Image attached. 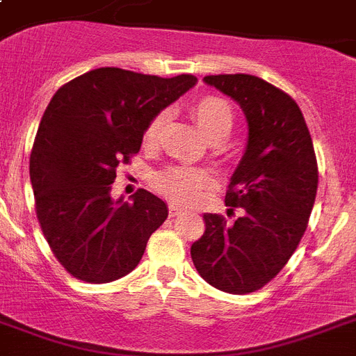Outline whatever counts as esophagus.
Listing matches in <instances>:
<instances>
[{
    "instance_id": "1",
    "label": "esophagus",
    "mask_w": 356,
    "mask_h": 356,
    "mask_svg": "<svg viewBox=\"0 0 356 356\" xmlns=\"http://www.w3.org/2000/svg\"><path fill=\"white\" fill-rule=\"evenodd\" d=\"M181 214H183V211H181V209H179V207L170 205V216L175 218V216H181Z\"/></svg>"
}]
</instances>
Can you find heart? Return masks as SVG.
I'll return each instance as SVG.
<instances>
[{
  "label": "heart",
  "instance_id": "heart-1",
  "mask_svg": "<svg viewBox=\"0 0 356 356\" xmlns=\"http://www.w3.org/2000/svg\"><path fill=\"white\" fill-rule=\"evenodd\" d=\"M190 114L200 125L201 133L211 142H220L225 138L234 125V113L231 105L223 97L212 96V94L197 97L190 107ZM164 122H166V113L155 114L149 120L144 131V145L151 147L159 142ZM153 183H155V188L166 195L168 200L175 201L179 205H192L200 200L203 190L211 183V179L205 172L195 170V168L173 166L156 173Z\"/></svg>",
  "mask_w": 356,
  "mask_h": 356
}]
</instances>
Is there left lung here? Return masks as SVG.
Wrapping results in <instances>:
<instances>
[{
	"instance_id": "1",
	"label": "left lung",
	"mask_w": 356,
	"mask_h": 356,
	"mask_svg": "<svg viewBox=\"0 0 356 356\" xmlns=\"http://www.w3.org/2000/svg\"><path fill=\"white\" fill-rule=\"evenodd\" d=\"M248 118V145L231 177L225 205L242 216L229 223L205 214V233L190 248L197 273L227 293L257 292L286 266L309 225L318 162L298 103L248 74L207 75Z\"/></svg>"
}]
</instances>
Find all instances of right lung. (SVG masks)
Returning a JSON list of instances; mask_svg holds the SVG:
<instances>
[{
  "instance_id": "right-lung-1",
  "label": "right lung",
  "mask_w": 356,
  "mask_h": 356,
  "mask_svg": "<svg viewBox=\"0 0 356 356\" xmlns=\"http://www.w3.org/2000/svg\"><path fill=\"white\" fill-rule=\"evenodd\" d=\"M122 68H97L55 92L31 149L36 218L55 259L85 282L116 281L138 266L149 236L168 218L147 190L113 201L120 162L142 145L145 125L195 85Z\"/></svg>"
}]
</instances>
